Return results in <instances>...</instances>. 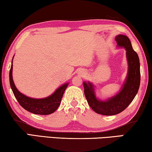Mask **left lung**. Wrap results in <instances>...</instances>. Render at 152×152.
<instances>
[{"label": "left lung", "instance_id": "1", "mask_svg": "<svg viewBox=\"0 0 152 152\" xmlns=\"http://www.w3.org/2000/svg\"><path fill=\"white\" fill-rule=\"evenodd\" d=\"M115 39L117 46L126 48L128 63V76L120 92L106 101H100L95 96L92 84L83 83L85 96L90 107L96 113L103 115H117L125 110L138 93L141 82L139 58L133 50L129 38L126 35H119Z\"/></svg>", "mask_w": 152, "mask_h": 152}]
</instances>
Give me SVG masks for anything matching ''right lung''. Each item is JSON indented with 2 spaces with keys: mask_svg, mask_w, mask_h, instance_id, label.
Returning a JSON list of instances; mask_svg holds the SVG:
<instances>
[{
  "mask_svg": "<svg viewBox=\"0 0 152 152\" xmlns=\"http://www.w3.org/2000/svg\"><path fill=\"white\" fill-rule=\"evenodd\" d=\"M13 64H11L10 72V83L12 91L18 103L24 109L36 115H50L54 113L59 106L65 90L68 84L66 83L56 90L50 96L43 99L28 98L21 94L15 87L12 77Z\"/></svg>",
  "mask_w": 152,
  "mask_h": 152,
  "instance_id": "add662e5",
  "label": "right lung"
}]
</instances>
